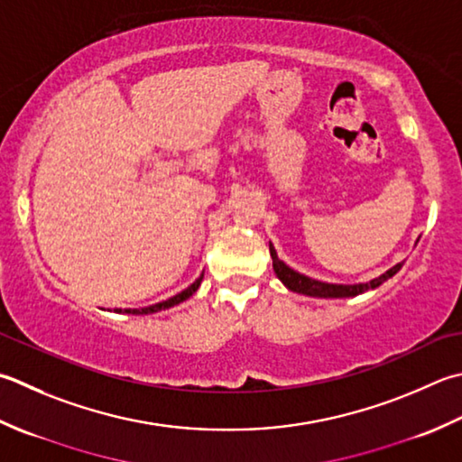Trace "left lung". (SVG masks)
<instances>
[{
	"instance_id": "8db88e82",
	"label": "left lung",
	"mask_w": 462,
	"mask_h": 462,
	"mask_svg": "<svg viewBox=\"0 0 462 462\" xmlns=\"http://www.w3.org/2000/svg\"><path fill=\"white\" fill-rule=\"evenodd\" d=\"M270 256H273V266H274L276 276L282 280V284L288 288V291L298 292V294H306V296H316V298L358 296L366 291H373V288H378L402 268V262H401V264L393 266L391 270H386L384 274H381L378 278L370 280V282H365V284H328V282H320V280L304 276L300 273H296V270H292L291 266H286L284 262L278 258L273 244H270Z\"/></svg>"
}]
</instances>
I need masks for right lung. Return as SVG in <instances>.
I'll list each match as a JSON object with an SVG mask.
<instances>
[{
  "mask_svg": "<svg viewBox=\"0 0 462 462\" xmlns=\"http://www.w3.org/2000/svg\"><path fill=\"white\" fill-rule=\"evenodd\" d=\"M202 278H204V274H200V278L196 280L194 284H189L186 291H182L180 294H176V296H171V298H168V300H164V302H158V304H152V306H146V309H130V310H114V312H125V314H152V312H158V310H166V309H171V306H176V304H180V302H184V300H188L189 296H192L196 291H198V286H200V282H202Z\"/></svg>",
  "mask_w": 462,
  "mask_h": 462,
  "instance_id": "add662e5",
  "label": "right lung"
}]
</instances>
